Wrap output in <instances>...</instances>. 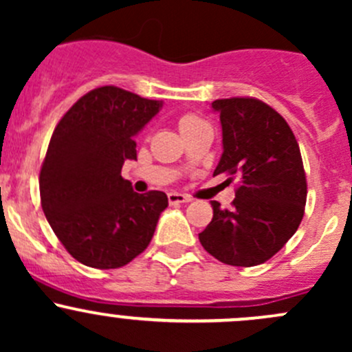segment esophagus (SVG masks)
Instances as JSON below:
<instances>
[{
    "mask_svg": "<svg viewBox=\"0 0 352 352\" xmlns=\"http://www.w3.org/2000/svg\"><path fill=\"white\" fill-rule=\"evenodd\" d=\"M192 199L186 194H180V192H168V202L170 204H182V202H190Z\"/></svg>",
    "mask_w": 352,
    "mask_h": 352,
    "instance_id": "34e87169",
    "label": "esophagus"
}]
</instances>
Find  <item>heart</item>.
<instances>
[{
    "label": "heart",
    "mask_w": 352,
    "mask_h": 352,
    "mask_svg": "<svg viewBox=\"0 0 352 352\" xmlns=\"http://www.w3.org/2000/svg\"><path fill=\"white\" fill-rule=\"evenodd\" d=\"M197 122H201V120H199L196 116H190V113H186V116H182L179 119V127H180V129H186V127L194 126V124H197Z\"/></svg>",
    "instance_id": "1"
}]
</instances>
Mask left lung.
Here are the masks:
<instances>
[{"label":"left lung","instance_id":"left-lung-1","mask_svg":"<svg viewBox=\"0 0 352 352\" xmlns=\"http://www.w3.org/2000/svg\"><path fill=\"white\" fill-rule=\"evenodd\" d=\"M211 107L223 131L212 175L240 177V187L232 209L211 201L212 219L199 242L223 264L252 267L278 254L303 219L307 177L300 146L286 120L257 98H221Z\"/></svg>","mask_w":352,"mask_h":352}]
</instances>
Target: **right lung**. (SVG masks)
Here are the masks:
<instances>
[{"instance_id": "right-lung-1", "label": "right lung", "mask_w": 352, "mask_h": 352, "mask_svg": "<svg viewBox=\"0 0 352 352\" xmlns=\"http://www.w3.org/2000/svg\"><path fill=\"white\" fill-rule=\"evenodd\" d=\"M117 87L88 91L59 120L41 168L44 214L59 242L81 264L117 269L153 239L168 206L162 190L138 194L120 170L136 160V136L160 112Z\"/></svg>"}]
</instances>
